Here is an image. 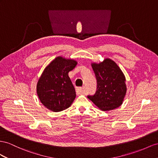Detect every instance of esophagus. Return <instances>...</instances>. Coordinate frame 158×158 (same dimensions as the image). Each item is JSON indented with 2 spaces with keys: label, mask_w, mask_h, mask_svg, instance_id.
I'll return each mask as SVG.
<instances>
[{
  "label": "esophagus",
  "mask_w": 158,
  "mask_h": 158,
  "mask_svg": "<svg viewBox=\"0 0 158 158\" xmlns=\"http://www.w3.org/2000/svg\"><path fill=\"white\" fill-rule=\"evenodd\" d=\"M76 92H77V94H84V93H85L84 87H78V88H77Z\"/></svg>",
  "instance_id": "1"
}]
</instances>
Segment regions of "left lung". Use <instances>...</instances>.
<instances>
[{"label": "left lung", "instance_id": "1", "mask_svg": "<svg viewBox=\"0 0 158 158\" xmlns=\"http://www.w3.org/2000/svg\"><path fill=\"white\" fill-rule=\"evenodd\" d=\"M91 66L97 79V91L87 98L103 111H110L119 107L126 94L125 77L114 60L106 59Z\"/></svg>", "mask_w": 158, "mask_h": 158}]
</instances>
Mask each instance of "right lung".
<instances>
[{
    "mask_svg": "<svg viewBox=\"0 0 158 158\" xmlns=\"http://www.w3.org/2000/svg\"><path fill=\"white\" fill-rule=\"evenodd\" d=\"M77 62L57 56L44 69L37 85V93L43 106L58 112L71 106L75 99L73 85L68 75Z\"/></svg>",
    "mask_w": 158,
    "mask_h": 158,
    "instance_id": "obj_1",
    "label": "right lung"
}]
</instances>
